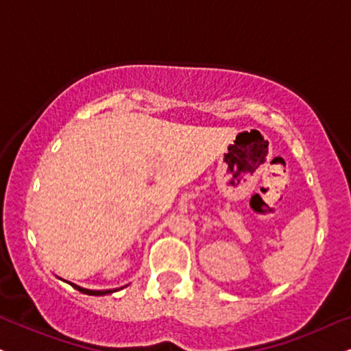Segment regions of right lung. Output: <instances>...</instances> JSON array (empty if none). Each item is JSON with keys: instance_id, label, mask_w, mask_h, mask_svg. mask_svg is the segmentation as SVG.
Wrapping results in <instances>:
<instances>
[{"instance_id": "1", "label": "right lung", "mask_w": 351, "mask_h": 351, "mask_svg": "<svg viewBox=\"0 0 351 351\" xmlns=\"http://www.w3.org/2000/svg\"><path fill=\"white\" fill-rule=\"evenodd\" d=\"M77 291L84 293V295H89V296H104V295H110V293H114L115 289H106V291H93V289H84V288H80L76 287V285H73Z\"/></svg>"}]
</instances>
